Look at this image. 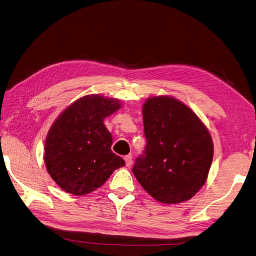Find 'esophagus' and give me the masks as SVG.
Wrapping results in <instances>:
<instances>
[{
  "label": "esophagus",
  "mask_w": 256,
  "mask_h": 256,
  "mask_svg": "<svg viewBox=\"0 0 256 256\" xmlns=\"http://www.w3.org/2000/svg\"><path fill=\"white\" fill-rule=\"evenodd\" d=\"M124 163H126L127 167L132 166V155H126V156L124 158Z\"/></svg>",
  "instance_id": "34e87169"
}]
</instances>
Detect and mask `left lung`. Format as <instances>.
Segmentation results:
<instances>
[{
    "mask_svg": "<svg viewBox=\"0 0 256 256\" xmlns=\"http://www.w3.org/2000/svg\"><path fill=\"white\" fill-rule=\"evenodd\" d=\"M146 154L134 177L165 204L190 200L208 180L214 144L208 129L189 106L170 96H150L142 105Z\"/></svg>",
    "mask_w": 256,
    "mask_h": 256,
    "instance_id": "left-lung-1",
    "label": "left lung"
}]
</instances>
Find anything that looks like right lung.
Masks as SVG:
<instances>
[{
	"label": "right lung",
	"mask_w": 256,
	"mask_h": 256,
	"mask_svg": "<svg viewBox=\"0 0 256 256\" xmlns=\"http://www.w3.org/2000/svg\"><path fill=\"white\" fill-rule=\"evenodd\" d=\"M122 102L101 94H88L67 106L48 129L44 164L62 190L84 196L96 190L124 160L110 150L113 143L104 120Z\"/></svg>",
	"instance_id": "right-lung-1"
}]
</instances>
